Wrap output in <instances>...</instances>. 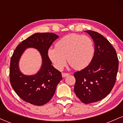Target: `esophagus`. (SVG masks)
<instances>
[{
	"label": "esophagus",
	"mask_w": 123,
	"mask_h": 123,
	"mask_svg": "<svg viewBox=\"0 0 123 123\" xmlns=\"http://www.w3.org/2000/svg\"><path fill=\"white\" fill-rule=\"evenodd\" d=\"M68 75H69V73H62V76L63 77H66V76H67Z\"/></svg>",
	"instance_id": "1"
}]
</instances>
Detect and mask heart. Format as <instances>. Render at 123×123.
Listing matches in <instances>:
<instances>
[{
    "instance_id": "b5f03b06",
    "label": "heart",
    "mask_w": 123,
    "mask_h": 123,
    "mask_svg": "<svg viewBox=\"0 0 123 123\" xmlns=\"http://www.w3.org/2000/svg\"><path fill=\"white\" fill-rule=\"evenodd\" d=\"M95 52L94 42L86 35L71 33L63 36L55 44V48L48 51L49 58L58 69H62L66 63L77 70L84 68L92 61Z\"/></svg>"
}]
</instances>
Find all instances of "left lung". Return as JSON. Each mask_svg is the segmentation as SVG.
<instances>
[{"mask_svg":"<svg viewBox=\"0 0 123 123\" xmlns=\"http://www.w3.org/2000/svg\"><path fill=\"white\" fill-rule=\"evenodd\" d=\"M95 43V52L90 64L73 75L74 91L85 104L101 101L111 92L116 80L118 60L109 41L98 32L86 31Z\"/></svg>","mask_w":123,"mask_h":123,"instance_id":"left-lung-1","label":"left lung"}]
</instances>
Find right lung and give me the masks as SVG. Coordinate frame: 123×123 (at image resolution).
<instances>
[{"label":"right lung","mask_w":123,"mask_h":123,"mask_svg":"<svg viewBox=\"0 0 123 123\" xmlns=\"http://www.w3.org/2000/svg\"><path fill=\"white\" fill-rule=\"evenodd\" d=\"M53 33H36L18 45L12 54L10 65V81L12 87L22 100L32 105L42 106L52 98L56 87L62 80L61 72L51 65L48 51L58 38ZM33 47L41 54L43 63L41 70L33 76H25L19 71L18 61L25 48Z\"/></svg>","instance_id":"right-lung-1"}]
</instances>
